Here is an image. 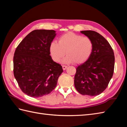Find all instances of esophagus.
<instances>
[{
	"label": "esophagus",
	"instance_id": "obj_1",
	"mask_svg": "<svg viewBox=\"0 0 127 127\" xmlns=\"http://www.w3.org/2000/svg\"><path fill=\"white\" fill-rule=\"evenodd\" d=\"M62 68H63V69L64 70H65L67 68V66L63 65H62Z\"/></svg>",
	"mask_w": 127,
	"mask_h": 127
}]
</instances>
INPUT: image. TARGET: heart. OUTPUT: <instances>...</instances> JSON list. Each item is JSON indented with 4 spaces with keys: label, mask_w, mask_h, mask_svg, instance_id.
<instances>
[{
    "label": "heart",
    "mask_w": 127,
    "mask_h": 127,
    "mask_svg": "<svg viewBox=\"0 0 127 127\" xmlns=\"http://www.w3.org/2000/svg\"><path fill=\"white\" fill-rule=\"evenodd\" d=\"M93 47V41L89 37L69 32L59 37L58 43H51L50 52L55 62H60L66 52L67 56L64 59V63L81 64L90 58Z\"/></svg>",
    "instance_id": "1"
}]
</instances>
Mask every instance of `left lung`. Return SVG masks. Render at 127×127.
Returning a JSON list of instances; mask_svg holds the SVG:
<instances>
[{"label":"left lung","instance_id":"8db88e82","mask_svg":"<svg viewBox=\"0 0 127 127\" xmlns=\"http://www.w3.org/2000/svg\"><path fill=\"white\" fill-rule=\"evenodd\" d=\"M81 33L92 39L94 47L90 58L77 67L75 87L82 95H98L107 88L113 76L114 52L108 41L97 32L84 31Z\"/></svg>","mask_w":127,"mask_h":127}]
</instances>
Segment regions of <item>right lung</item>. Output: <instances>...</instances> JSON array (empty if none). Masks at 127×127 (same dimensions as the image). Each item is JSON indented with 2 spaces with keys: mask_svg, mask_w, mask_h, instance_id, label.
<instances>
[{
  "mask_svg": "<svg viewBox=\"0 0 127 127\" xmlns=\"http://www.w3.org/2000/svg\"><path fill=\"white\" fill-rule=\"evenodd\" d=\"M56 35L53 30H34L15 50L13 74L21 91L29 96L38 98L50 93L63 72L61 64L50 55V45Z\"/></svg>",
  "mask_w": 127,
  "mask_h": 127,
  "instance_id": "1",
  "label": "right lung"
}]
</instances>
